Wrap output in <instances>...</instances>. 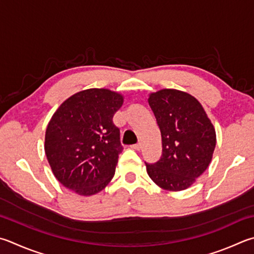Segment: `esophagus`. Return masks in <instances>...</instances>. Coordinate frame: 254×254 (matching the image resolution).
Instances as JSON below:
<instances>
[{"label":"esophagus","instance_id":"obj_1","mask_svg":"<svg viewBox=\"0 0 254 254\" xmlns=\"http://www.w3.org/2000/svg\"><path fill=\"white\" fill-rule=\"evenodd\" d=\"M133 150H141L142 149V143L141 142H139V143H136V144H134V145H132L131 146Z\"/></svg>","mask_w":254,"mask_h":254}]
</instances>
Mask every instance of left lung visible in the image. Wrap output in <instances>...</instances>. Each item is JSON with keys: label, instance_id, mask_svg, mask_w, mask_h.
I'll list each match as a JSON object with an SVG mask.
<instances>
[{"label": "left lung", "instance_id": "obj_1", "mask_svg": "<svg viewBox=\"0 0 254 254\" xmlns=\"http://www.w3.org/2000/svg\"><path fill=\"white\" fill-rule=\"evenodd\" d=\"M147 102L158 122L162 156L146 165L152 181L161 189L187 190L209 167L216 144L215 128L205 110L187 92L162 89Z\"/></svg>", "mask_w": 254, "mask_h": 254}]
</instances>
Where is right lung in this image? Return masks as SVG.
<instances>
[{"label": "right lung", "instance_id": "add662e5", "mask_svg": "<svg viewBox=\"0 0 254 254\" xmlns=\"http://www.w3.org/2000/svg\"><path fill=\"white\" fill-rule=\"evenodd\" d=\"M124 96L109 89H87L60 105L45 131L44 151L58 181L82 196L103 190L114 177L122 150L112 122Z\"/></svg>", "mask_w": 254, "mask_h": 254}]
</instances>
